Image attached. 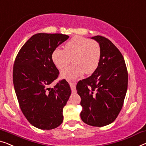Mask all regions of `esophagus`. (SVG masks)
<instances>
[{"instance_id": "34e87169", "label": "esophagus", "mask_w": 146, "mask_h": 146, "mask_svg": "<svg viewBox=\"0 0 146 146\" xmlns=\"http://www.w3.org/2000/svg\"><path fill=\"white\" fill-rule=\"evenodd\" d=\"M70 84V86H71V91H72L73 94H75V93L77 92V90H76V87H75V84H74L73 83H71L70 81H68Z\"/></svg>"}]
</instances>
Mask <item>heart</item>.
Returning <instances> with one entry per match:
<instances>
[{"label":"heart","instance_id":"b5f03b06","mask_svg":"<svg viewBox=\"0 0 146 146\" xmlns=\"http://www.w3.org/2000/svg\"><path fill=\"white\" fill-rule=\"evenodd\" d=\"M101 57L99 43L81 36H75L65 44L64 49L57 48L52 54V62L58 69H64L73 58L72 66L63 71L66 79H75L86 72L91 74L97 69Z\"/></svg>","mask_w":146,"mask_h":146}]
</instances>
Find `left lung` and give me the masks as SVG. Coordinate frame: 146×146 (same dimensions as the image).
Masks as SVG:
<instances>
[{
	"label": "left lung",
	"instance_id": "1",
	"mask_svg": "<svg viewBox=\"0 0 146 146\" xmlns=\"http://www.w3.org/2000/svg\"><path fill=\"white\" fill-rule=\"evenodd\" d=\"M100 46L99 65L90 77L78 82L82 110L80 118L93 127L113 123L123 107L128 86V72L124 58L108 38L100 35L91 37Z\"/></svg>",
	"mask_w": 146,
	"mask_h": 146
}]
</instances>
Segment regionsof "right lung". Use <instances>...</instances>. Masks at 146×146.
<instances>
[{
    "mask_svg": "<svg viewBox=\"0 0 146 146\" xmlns=\"http://www.w3.org/2000/svg\"><path fill=\"white\" fill-rule=\"evenodd\" d=\"M69 36L60 33L33 35L16 58L13 83L19 107L27 121L42 130H51L62 123L63 108L71 90L66 80L54 88L49 85L59 75L52 54Z\"/></svg>",
    "mask_w": 146,
    "mask_h": 146,
    "instance_id": "obj_1",
    "label": "right lung"
}]
</instances>
